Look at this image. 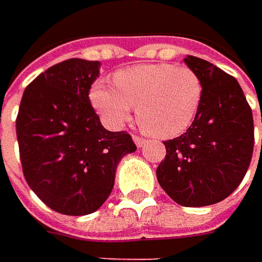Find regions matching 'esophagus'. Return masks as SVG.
I'll return each instance as SVG.
<instances>
[{
  "label": "esophagus",
  "instance_id": "obj_1",
  "mask_svg": "<svg viewBox=\"0 0 262 262\" xmlns=\"http://www.w3.org/2000/svg\"><path fill=\"white\" fill-rule=\"evenodd\" d=\"M133 140H134V143L137 144V147H143L144 146V138H141V137H138V136H133Z\"/></svg>",
  "mask_w": 262,
  "mask_h": 262
}]
</instances>
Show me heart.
<instances>
[{
    "label": "heart",
    "mask_w": 262,
    "mask_h": 262,
    "mask_svg": "<svg viewBox=\"0 0 262 262\" xmlns=\"http://www.w3.org/2000/svg\"><path fill=\"white\" fill-rule=\"evenodd\" d=\"M114 86L97 81L90 100L109 128H119L137 107L140 128L153 138H172L194 122L203 83L194 70L173 64H146L116 71Z\"/></svg>",
    "instance_id": "1"
}]
</instances>
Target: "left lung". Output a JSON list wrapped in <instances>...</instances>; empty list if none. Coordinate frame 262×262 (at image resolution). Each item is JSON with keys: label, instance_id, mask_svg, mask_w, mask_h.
Returning <instances> with one entry per match:
<instances>
[{"label": "left lung", "instance_id": "obj_1", "mask_svg": "<svg viewBox=\"0 0 262 262\" xmlns=\"http://www.w3.org/2000/svg\"><path fill=\"white\" fill-rule=\"evenodd\" d=\"M185 62L201 78L203 99L186 133L163 141L166 156L157 181L181 206H211L230 195L247 173L254 118L235 77L196 56L188 55Z\"/></svg>", "mask_w": 262, "mask_h": 262}]
</instances>
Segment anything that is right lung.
I'll use <instances>...</instances> for the list:
<instances>
[{
  "mask_svg": "<svg viewBox=\"0 0 262 262\" xmlns=\"http://www.w3.org/2000/svg\"><path fill=\"white\" fill-rule=\"evenodd\" d=\"M99 61L71 58L26 87L15 119L26 182L67 216L96 211L109 196L122 157L136 151L125 131H107L89 99Z\"/></svg>",
  "mask_w": 262,
  "mask_h": 262,
  "instance_id": "1",
  "label": "right lung"
}]
</instances>
